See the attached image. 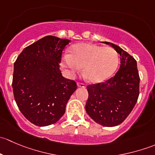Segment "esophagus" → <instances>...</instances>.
I'll return each instance as SVG.
<instances>
[{"instance_id":"1","label":"esophagus","mask_w":155,"mask_h":155,"mask_svg":"<svg viewBox=\"0 0 155 155\" xmlns=\"http://www.w3.org/2000/svg\"><path fill=\"white\" fill-rule=\"evenodd\" d=\"M78 87H85L86 85L85 83H82V82H77Z\"/></svg>"}]
</instances>
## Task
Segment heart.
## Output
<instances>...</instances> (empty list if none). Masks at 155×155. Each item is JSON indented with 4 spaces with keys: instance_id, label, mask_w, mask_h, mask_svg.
Segmentation results:
<instances>
[{
    "instance_id": "heart-1",
    "label": "heart",
    "mask_w": 155,
    "mask_h": 155,
    "mask_svg": "<svg viewBox=\"0 0 155 155\" xmlns=\"http://www.w3.org/2000/svg\"><path fill=\"white\" fill-rule=\"evenodd\" d=\"M64 64L73 71L84 68L87 80L97 83L106 80L113 74L118 68V56L112 47L79 43L71 48L70 55L64 56Z\"/></svg>"
}]
</instances>
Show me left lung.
Listing matches in <instances>:
<instances>
[{
	"instance_id": "obj_1",
	"label": "left lung",
	"mask_w": 155,
	"mask_h": 155,
	"mask_svg": "<svg viewBox=\"0 0 155 155\" xmlns=\"http://www.w3.org/2000/svg\"><path fill=\"white\" fill-rule=\"evenodd\" d=\"M120 54L121 64L115 75L104 82L88 85L85 110L97 124L114 127L121 124L134 109L140 94L137 61L117 45L105 42Z\"/></svg>"
}]
</instances>
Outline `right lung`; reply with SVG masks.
I'll use <instances>...</instances> for the list:
<instances>
[{"instance_id": "add662e5", "label": "right lung", "mask_w": 155, "mask_h": 155, "mask_svg": "<svg viewBox=\"0 0 155 155\" xmlns=\"http://www.w3.org/2000/svg\"><path fill=\"white\" fill-rule=\"evenodd\" d=\"M66 39L46 36L24 48L14 63L12 91L22 115L32 124H54L64 114L76 82L62 76L59 63Z\"/></svg>"}]
</instances>
